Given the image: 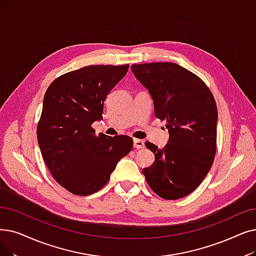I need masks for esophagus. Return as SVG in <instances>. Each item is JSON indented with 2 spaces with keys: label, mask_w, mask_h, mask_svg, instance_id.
I'll return each instance as SVG.
<instances>
[{
  "label": "esophagus",
  "mask_w": 256,
  "mask_h": 256,
  "mask_svg": "<svg viewBox=\"0 0 256 256\" xmlns=\"http://www.w3.org/2000/svg\"><path fill=\"white\" fill-rule=\"evenodd\" d=\"M134 148L139 150V148H144V141L140 140V139H134Z\"/></svg>",
  "instance_id": "esophagus-1"
}]
</instances>
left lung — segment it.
Returning <instances> with one entry per match:
<instances>
[{"mask_svg":"<svg viewBox=\"0 0 256 256\" xmlns=\"http://www.w3.org/2000/svg\"><path fill=\"white\" fill-rule=\"evenodd\" d=\"M132 72L150 93L154 116L165 121L170 132L162 150L146 142L154 162L142 172L160 198H184L202 183L214 161V97L198 76L174 62L132 64Z\"/></svg>","mask_w":256,"mask_h":256,"instance_id":"8db88e82","label":"left lung"}]
</instances>
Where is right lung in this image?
Listing matches in <instances>:
<instances>
[{"instance_id":"1","label":"right lung","mask_w":256,"mask_h":256,"mask_svg":"<svg viewBox=\"0 0 256 256\" xmlns=\"http://www.w3.org/2000/svg\"><path fill=\"white\" fill-rule=\"evenodd\" d=\"M128 64L86 66L53 80L44 96L36 135L42 156L54 180L76 196H88L108 183L118 161L132 148V138L97 136L110 91Z\"/></svg>"}]
</instances>
